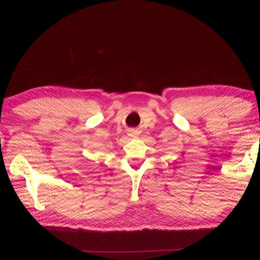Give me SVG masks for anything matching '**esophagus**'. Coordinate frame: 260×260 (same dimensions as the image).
Segmentation results:
<instances>
[{"instance_id":"1","label":"esophagus","mask_w":260,"mask_h":260,"mask_svg":"<svg viewBox=\"0 0 260 260\" xmlns=\"http://www.w3.org/2000/svg\"><path fill=\"white\" fill-rule=\"evenodd\" d=\"M130 136H135V132H131V135Z\"/></svg>"}]
</instances>
